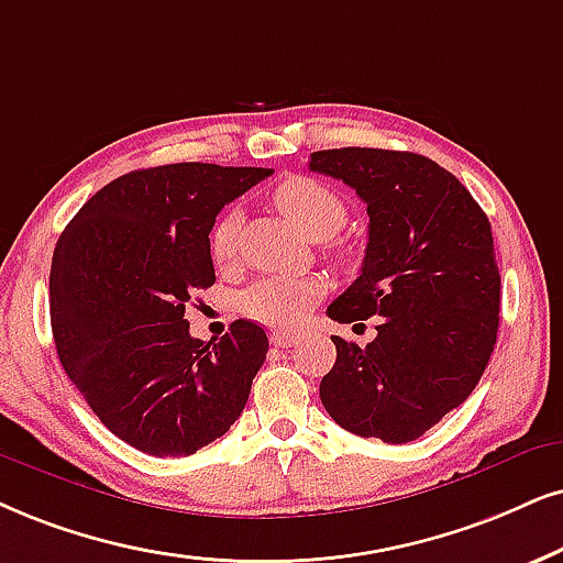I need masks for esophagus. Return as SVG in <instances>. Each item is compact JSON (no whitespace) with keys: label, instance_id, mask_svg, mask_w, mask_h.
<instances>
[{"label":"esophagus","instance_id":"esophagus-1","mask_svg":"<svg viewBox=\"0 0 563 563\" xmlns=\"http://www.w3.org/2000/svg\"><path fill=\"white\" fill-rule=\"evenodd\" d=\"M269 343L277 345V347H290L296 343V332H286V330L269 332Z\"/></svg>","mask_w":563,"mask_h":563}]
</instances>
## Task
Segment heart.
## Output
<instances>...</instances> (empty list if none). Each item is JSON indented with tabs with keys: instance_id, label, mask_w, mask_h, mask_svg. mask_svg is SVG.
I'll return each instance as SVG.
<instances>
[{
	"instance_id": "b5f03b06",
	"label": "heart",
	"mask_w": 563,
	"mask_h": 563,
	"mask_svg": "<svg viewBox=\"0 0 563 563\" xmlns=\"http://www.w3.org/2000/svg\"><path fill=\"white\" fill-rule=\"evenodd\" d=\"M273 205L288 223L309 241H324L343 229L347 208L338 191L311 176H288L273 189ZM241 225L239 210H225L210 229V257L225 267L236 257V236ZM322 296V286L309 277H262L239 298L241 314L254 322L294 330Z\"/></svg>"
}]
</instances>
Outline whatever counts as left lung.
<instances>
[{"label":"left lung","instance_id":"left-lung-1","mask_svg":"<svg viewBox=\"0 0 563 563\" xmlns=\"http://www.w3.org/2000/svg\"><path fill=\"white\" fill-rule=\"evenodd\" d=\"M309 170L347 184L368 212L364 267L327 317L379 322L368 345L334 334L319 397L345 431L405 444L471 397L494 353L501 277L490 223L426 155L340 147L311 153Z\"/></svg>","mask_w":563,"mask_h":563}]
</instances>
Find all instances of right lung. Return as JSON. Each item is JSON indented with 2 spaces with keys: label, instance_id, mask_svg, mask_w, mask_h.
Instances as JSON below:
<instances>
[{
  "label": "right lung",
  "instance_id": "right-lung-1",
  "mask_svg": "<svg viewBox=\"0 0 563 563\" xmlns=\"http://www.w3.org/2000/svg\"><path fill=\"white\" fill-rule=\"evenodd\" d=\"M269 174L216 163L130 170L96 191L56 241V353L106 429L134 450L187 457L244 410L269 347L265 330L236 319L205 343L184 311L216 283V216Z\"/></svg>",
  "mask_w": 563,
  "mask_h": 563
}]
</instances>
